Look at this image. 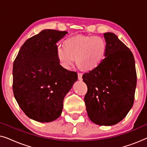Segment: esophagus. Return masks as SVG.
I'll use <instances>...</instances> for the list:
<instances>
[{
	"mask_svg": "<svg viewBox=\"0 0 147 147\" xmlns=\"http://www.w3.org/2000/svg\"><path fill=\"white\" fill-rule=\"evenodd\" d=\"M78 80H82V74L79 72V73H78Z\"/></svg>",
	"mask_w": 147,
	"mask_h": 147,
	"instance_id": "esophagus-1",
	"label": "esophagus"
}]
</instances>
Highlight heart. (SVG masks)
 Instances as JSON below:
<instances>
[{"label":"heart","mask_w":147,"mask_h":147,"mask_svg":"<svg viewBox=\"0 0 147 147\" xmlns=\"http://www.w3.org/2000/svg\"><path fill=\"white\" fill-rule=\"evenodd\" d=\"M106 51L107 43L100 36L78 35L68 38L65 45L58 44L56 47L57 59L65 69H71L76 57L79 67L96 69L103 61Z\"/></svg>","instance_id":"heart-1"}]
</instances>
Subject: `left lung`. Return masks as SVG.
I'll list each match as a JSON object with an SVG mask.
<instances>
[{
  "label": "left lung",
  "instance_id": "1",
  "mask_svg": "<svg viewBox=\"0 0 147 147\" xmlns=\"http://www.w3.org/2000/svg\"><path fill=\"white\" fill-rule=\"evenodd\" d=\"M107 51L102 63L83 75L88 117L100 126L118 123L134 100L136 72L133 54L115 34L105 33Z\"/></svg>",
  "mask_w": 147,
  "mask_h": 147
}]
</instances>
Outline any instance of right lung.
Masks as SVG:
<instances>
[{
    "label": "right lung",
    "mask_w": 147,
    "mask_h": 147,
    "mask_svg": "<svg viewBox=\"0 0 147 147\" xmlns=\"http://www.w3.org/2000/svg\"><path fill=\"white\" fill-rule=\"evenodd\" d=\"M67 33L43 30L24 43L14 61V96L24 113L37 122L59 117L64 97L78 80V74L64 69L56 54V43Z\"/></svg>",
    "instance_id": "1"
}]
</instances>
